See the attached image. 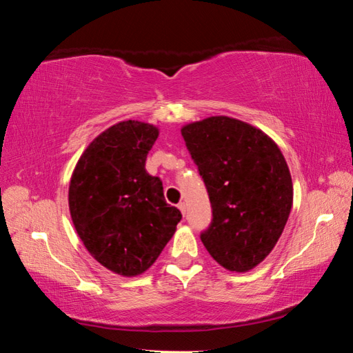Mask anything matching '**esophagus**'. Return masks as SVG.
Masks as SVG:
<instances>
[{"label":"esophagus","instance_id":"obj_1","mask_svg":"<svg viewBox=\"0 0 353 353\" xmlns=\"http://www.w3.org/2000/svg\"><path fill=\"white\" fill-rule=\"evenodd\" d=\"M177 207H179V210L182 212V214L187 213V204H185V202H179Z\"/></svg>","mask_w":353,"mask_h":353}]
</instances>
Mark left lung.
I'll return each mask as SVG.
<instances>
[{"instance_id":"1","label":"left lung","mask_w":353,"mask_h":353,"mask_svg":"<svg viewBox=\"0 0 353 353\" xmlns=\"http://www.w3.org/2000/svg\"><path fill=\"white\" fill-rule=\"evenodd\" d=\"M182 137L212 204L202 243L225 270H252L276 246L291 212L283 154L261 130L229 117L188 124Z\"/></svg>"}]
</instances>
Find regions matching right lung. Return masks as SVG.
I'll use <instances>...</instances> for the list:
<instances>
[{
  "label": "right lung",
  "instance_id": "right-lung-1",
  "mask_svg": "<svg viewBox=\"0 0 353 353\" xmlns=\"http://www.w3.org/2000/svg\"><path fill=\"white\" fill-rule=\"evenodd\" d=\"M157 137L151 124L118 123L90 143L71 176L68 202L77 235L119 276L145 272L182 219L166 204L162 181L145 168Z\"/></svg>",
  "mask_w": 353,
  "mask_h": 353
}]
</instances>
